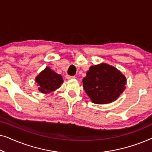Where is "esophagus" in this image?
Listing matches in <instances>:
<instances>
[{
	"mask_svg": "<svg viewBox=\"0 0 152 152\" xmlns=\"http://www.w3.org/2000/svg\"><path fill=\"white\" fill-rule=\"evenodd\" d=\"M66 77L67 80H71V79H75V76H71V75H67L66 76Z\"/></svg>",
	"mask_w": 152,
	"mask_h": 152,
	"instance_id": "esophagus-1",
	"label": "esophagus"
}]
</instances>
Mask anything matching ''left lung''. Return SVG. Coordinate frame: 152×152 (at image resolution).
<instances>
[{"mask_svg": "<svg viewBox=\"0 0 152 152\" xmlns=\"http://www.w3.org/2000/svg\"><path fill=\"white\" fill-rule=\"evenodd\" d=\"M82 82L91 101L104 104L115 101L123 92L126 78L115 68L101 64L91 66Z\"/></svg>", "mask_w": 152, "mask_h": 152, "instance_id": "obj_1", "label": "left lung"}]
</instances>
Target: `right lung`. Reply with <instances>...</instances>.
<instances>
[{"label":"right lung","mask_w":152,"mask_h":152,"mask_svg":"<svg viewBox=\"0 0 152 152\" xmlns=\"http://www.w3.org/2000/svg\"><path fill=\"white\" fill-rule=\"evenodd\" d=\"M39 90L43 93H49L61 86L64 82L61 75L56 73L49 67H46L36 77Z\"/></svg>","instance_id":"right-lung-1"}]
</instances>
